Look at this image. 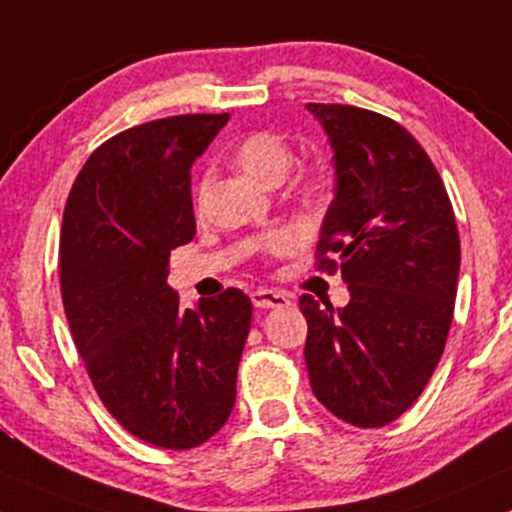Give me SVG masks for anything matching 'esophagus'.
Here are the masks:
<instances>
[{
  "instance_id": "1",
  "label": "esophagus",
  "mask_w": 512,
  "mask_h": 512,
  "mask_svg": "<svg viewBox=\"0 0 512 512\" xmlns=\"http://www.w3.org/2000/svg\"><path fill=\"white\" fill-rule=\"evenodd\" d=\"M251 302H254V307H258V309L287 307V304H290V300H287V295H283V292L266 290V287H261V290L251 292Z\"/></svg>"
}]
</instances>
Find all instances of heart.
<instances>
[{
	"label": "heart",
	"instance_id": "obj_1",
	"mask_svg": "<svg viewBox=\"0 0 512 512\" xmlns=\"http://www.w3.org/2000/svg\"><path fill=\"white\" fill-rule=\"evenodd\" d=\"M234 164L244 171L246 176L266 186H275L287 176V171L295 164V152L283 135L271 130H258L246 135L244 140L234 147ZM297 188L309 198H319L329 191L331 176L324 166H309L297 176ZM300 234L292 229H275L266 237V251L273 256H287L300 246Z\"/></svg>",
	"mask_w": 512,
	"mask_h": 512
}]
</instances>
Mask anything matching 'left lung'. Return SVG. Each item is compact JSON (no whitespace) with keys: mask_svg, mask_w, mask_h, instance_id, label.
<instances>
[{"mask_svg":"<svg viewBox=\"0 0 512 512\" xmlns=\"http://www.w3.org/2000/svg\"><path fill=\"white\" fill-rule=\"evenodd\" d=\"M307 111L329 135L336 169L319 268H341L350 292L338 309L300 297L309 384L341 421L380 428L418 399L445 350L459 275L455 212L426 149L392 118L341 103Z\"/></svg>","mask_w":512,"mask_h":512,"instance_id":"obj_1","label":"left lung"}]
</instances>
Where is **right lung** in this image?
Masks as SVG:
<instances>
[{
    "label": "right lung",
    "instance_id": "add662e5",
    "mask_svg": "<svg viewBox=\"0 0 512 512\" xmlns=\"http://www.w3.org/2000/svg\"><path fill=\"white\" fill-rule=\"evenodd\" d=\"M229 113L137 125L79 171L60 232V290L94 389L135 438L203 445L237 399L251 300L237 287L181 309L169 256L195 237L191 166Z\"/></svg>",
    "mask_w": 512,
    "mask_h": 512
}]
</instances>
